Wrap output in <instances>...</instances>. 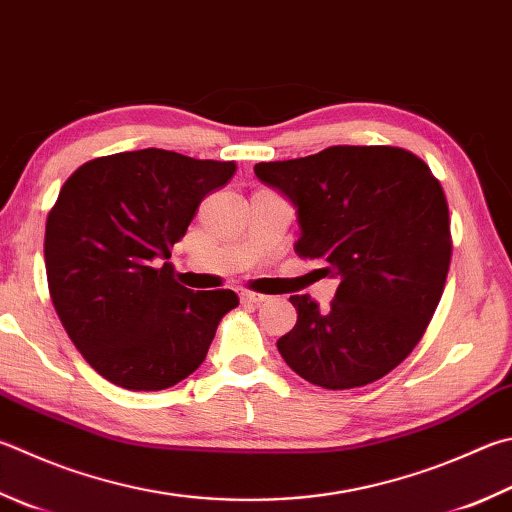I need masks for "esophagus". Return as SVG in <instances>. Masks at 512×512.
Listing matches in <instances>:
<instances>
[{
  "mask_svg": "<svg viewBox=\"0 0 512 512\" xmlns=\"http://www.w3.org/2000/svg\"><path fill=\"white\" fill-rule=\"evenodd\" d=\"M266 300H268V295H264V293L241 291V302H246V304H264Z\"/></svg>",
  "mask_w": 512,
  "mask_h": 512,
  "instance_id": "esophagus-1",
  "label": "esophagus"
}]
</instances>
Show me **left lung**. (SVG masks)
<instances>
[{"mask_svg":"<svg viewBox=\"0 0 512 512\" xmlns=\"http://www.w3.org/2000/svg\"><path fill=\"white\" fill-rule=\"evenodd\" d=\"M255 174L295 206V253L340 280L329 309L291 295L297 322L277 340L286 365L324 389L383 378L418 345L443 295L452 239L439 179L389 145H333L257 163Z\"/></svg>","mask_w":512,"mask_h":512,"instance_id":"obj_1","label":"left lung"}]
</instances>
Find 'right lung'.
I'll use <instances>...</instances> for the list:
<instances>
[{
	"instance_id": "1",
	"label": "right lung",
	"mask_w": 512,
	"mask_h": 512,
	"mask_svg": "<svg viewBox=\"0 0 512 512\" xmlns=\"http://www.w3.org/2000/svg\"><path fill=\"white\" fill-rule=\"evenodd\" d=\"M235 161L156 150L80 165L46 217L44 262L62 327L102 378L159 392L188 378L239 297L174 280L172 246Z\"/></svg>"
}]
</instances>
